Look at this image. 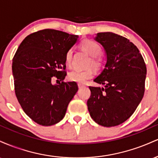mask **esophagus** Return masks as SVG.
Masks as SVG:
<instances>
[{"instance_id":"esophagus-1","label":"esophagus","mask_w":158,"mask_h":158,"mask_svg":"<svg viewBox=\"0 0 158 158\" xmlns=\"http://www.w3.org/2000/svg\"><path fill=\"white\" fill-rule=\"evenodd\" d=\"M78 87H79V89H81V88H85V85H81V84H78Z\"/></svg>"}]
</instances>
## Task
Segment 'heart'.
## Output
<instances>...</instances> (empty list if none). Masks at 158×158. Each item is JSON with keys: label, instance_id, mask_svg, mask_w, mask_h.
Masks as SVG:
<instances>
[{"label": "heart", "instance_id": "heart-1", "mask_svg": "<svg viewBox=\"0 0 158 158\" xmlns=\"http://www.w3.org/2000/svg\"><path fill=\"white\" fill-rule=\"evenodd\" d=\"M80 48L91 56L88 62V66L94 67L95 69H99L103 65L104 60L101 56L102 48L97 42L90 39H85L80 43ZM73 59V50H68L65 54V62L70 65ZM94 77V70L91 68L87 70H73L68 73V79L79 84L85 83L88 79Z\"/></svg>", "mask_w": 158, "mask_h": 158}]
</instances>
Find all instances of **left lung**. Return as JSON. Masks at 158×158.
Masks as SVG:
<instances>
[{"mask_svg": "<svg viewBox=\"0 0 158 158\" xmlns=\"http://www.w3.org/2000/svg\"><path fill=\"white\" fill-rule=\"evenodd\" d=\"M94 39L104 48L107 61L94 80L104 88L89 87L88 109L97 124L118 126L131 117L142 100L146 66L138 49L126 38L107 32H99Z\"/></svg>", "mask_w": 158, "mask_h": 158, "instance_id": "obj_1", "label": "left lung"}]
</instances>
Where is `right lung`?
Instances as JSON below:
<instances>
[{
	"instance_id": "right-lung-1",
	"label": "right lung",
	"mask_w": 158,
	"mask_h": 158,
	"mask_svg": "<svg viewBox=\"0 0 158 158\" xmlns=\"http://www.w3.org/2000/svg\"><path fill=\"white\" fill-rule=\"evenodd\" d=\"M79 36L45 29L27 35L12 59V75L18 101L25 114L44 126L64 118L78 90L75 81L64 82L65 54ZM56 77L61 83L52 85Z\"/></svg>"
}]
</instances>
